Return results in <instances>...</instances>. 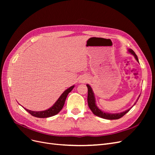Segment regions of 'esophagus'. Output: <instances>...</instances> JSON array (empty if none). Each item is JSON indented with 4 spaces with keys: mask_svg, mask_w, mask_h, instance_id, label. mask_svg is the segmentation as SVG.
Segmentation results:
<instances>
[{
    "mask_svg": "<svg viewBox=\"0 0 155 155\" xmlns=\"http://www.w3.org/2000/svg\"><path fill=\"white\" fill-rule=\"evenodd\" d=\"M87 81V79H83V81Z\"/></svg>",
    "mask_w": 155,
    "mask_h": 155,
    "instance_id": "34e87169",
    "label": "esophagus"
}]
</instances>
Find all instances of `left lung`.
<instances>
[{
  "instance_id": "8db88e82",
  "label": "left lung",
  "mask_w": 155,
  "mask_h": 155,
  "mask_svg": "<svg viewBox=\"0 0 155 155\" xmlns=\"http://www.w3.org/2000/svg\"><path fill=\"white\" fill-rule=\"evenodd\" d=\"M129 52L131 54H133L134 58L136 59V60L138 62V59L137 55H136V54L134 53V51L132 50V49H129ZM87 87L88 88V97H87V101H88V105L90 108V109L91 110V111L93 112L94 114H95L97 116H99L100 118H104V119H107V120H117L119 119L121 117L124 116L126 113L130 110L131 108L129 109L128 110H127L125 111H124L122 112H120V113H114V114H112V113H107V112L102 111L101 110H100L99 108H98L96 104V100H95V97H94V94L92 89L91 88V87L87 84ZM139 96V97H140ZM138 97V98H139ZM138 98L137 99V101L138 100ZM136 101V103H137ZM136 103L134 104V105L136 104ZM133 105V106H134Z\"/></svg>"
}]
</instances>
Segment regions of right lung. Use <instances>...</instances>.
Returning <instances> with one entry per match:
<instances>
[{"mask_svg":"<svg viewBox=\"0 0 155 155\" xmlns=\"http://www.w3.org/2000/svg\"><path fill=\"white\" fill-rule=\"evenodd\" d=\"M74 87V85L70 87V88L67 89L66 91H64L62 94L60 96L57 101H56L53 105V106L51 107L50 109L47 110H43V111H33V110L27 109L26 108H24V109L27 112H28L31 116L37 117V118H48V117L55 116L57 114H58L61 111V110L63 109V107L64 105L65 100H66V98L68 94V93L72 91Z\"/></svg>","mask_w":155,"mask_h":155,"instance_id":"obj_1","label":"right lung"}]
</instances>
